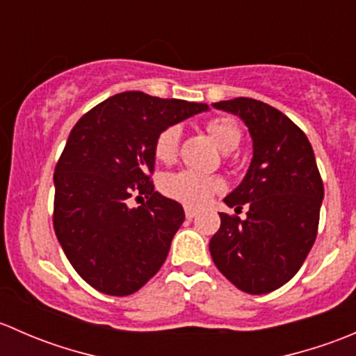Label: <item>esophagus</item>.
Instances as JSON below:
<instances>
[{
  "label": "esophagus",
  "instance_id": "1",
  "mask_svg": "<svg viewBox=\"0 0 356 356\" xmlns=\"http://www.w3.org/2000/svg\"><path fill=\"white\" fill-rule=\"evenodd\" d=\"M186 217L195 218L196 217V210H193V208H186Z\"/></svg>",
  "mask_w": 356,
  "mask_h": 356
}]
</instances>
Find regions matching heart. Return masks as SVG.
Wrapping results in <instances>:
<instances>
[{
  "instance_id": "b5f03b06",
  "label": "heart",
  "mask_w": 356,
  "mask_h": 356,
  "mask_svg": "<svg viewBox=\"0 0 356 356\" xmlns=\"http://www.w3.org/2000/svg\"><path fill=\"white\" fill-rule=\"evenodd\" d=\"M207 131L222 152H232L238 148L239 141H241V131L232 118H213L207 124ZM179 138H181L179 125H170L156 136L153 153L158 161L167 163V161L174 160ZM220 189L222 182L217 177H210V175H203L193 170L174 172L161 179V191L168 198L188 204V207H201Z\"/></svg>"
}]
</instances>
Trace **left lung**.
Listing matches in <instances>:
<instances>
[{
	"mask_svg": "<svg viewBox=\"0 0 356 356\" xmlns=\"http://www.w3.org/2000/svg\"><path fill=\"white\" fill-rule=\"evenodd\" d=\"M211 106L238 115L253 143L246 175L224 198L236 210L248 204L246 218L220 213L211 260L236 288L270 293L293 279L317 238L324 184L314 149L303 131L267 103L236 98Z\"/></svg>",
	"mask_w": 356,
	"mask_h": 356,
	"instance_id": "8db88e82",
	"label": "left lung"
}]
</instances>
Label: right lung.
<instances>
[{"instance_id": "obj_1", "label": "right lung", "mask_w": 356, "mask_h": 356, "mask_svg": "<svg viewBox=\"0 0 356 356\" xmlns=\"http://www.w3.org/2000/svg\"><path fill=\"white\" fill-rule=\"evenodd\" d=\"M208 110L204 103L127 91L74 125L53 177V225L68 261L89 286L127 296L160 270L186 215L149 181L153 146L163 129ZM134 192L149 201L129 207Z\"/></svg>"}]
</instances>
